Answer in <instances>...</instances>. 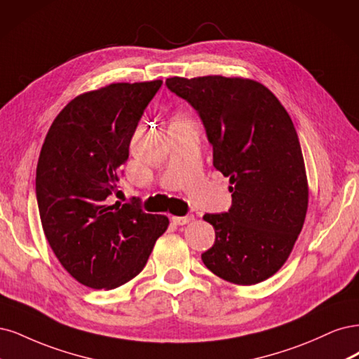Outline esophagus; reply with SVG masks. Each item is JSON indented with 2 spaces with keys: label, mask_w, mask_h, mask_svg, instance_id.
<instances>
[{
  "label": "esophagus",
  "mask_w": 359,
  "mask_h": 359,
  "mask_svg": "<svg viewBox=\"0 0 359 359\" xmlns=\"http://www.w3.org/2000/svg\"><path fill=\"white\" fill-rule=\"evenodd\" d=\"M171 221L176 225H187L191 221H194V215H187V216H172Z\"/></svg>",
  "instance_id": "esophagus-1"
}]
</instances>
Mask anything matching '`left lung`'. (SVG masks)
Instances as JSON below:
<instances>
[{
	"mask_svg": "<svg viewBox=\"0 0 359 359\" xmlns=\"http://www.w3.org/2000/svg\"><path fill=\"white\" fill-rule=\"evenodd\" d=\"M165 85L198 113L213 165L233 184L228 212L204 215L216 234L204 265L237 285L269 279L291 253L309 203L291 118L271 90L249 79L171 77Z\"/></svg>",
	"mask_w": 359,
	"mask_h": 359,
	"instance_id": "left-lung-1",
	"label": "left lung"
}]
</instances>
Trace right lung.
<instances>
[{
	"label": "right lung",
	"instance_id": "1",
	"mask_svg": "<svg viewBox=\"0 0 359 359\" xmlns=\"http://www.w3.org/2000/svg\"><path fill=\"white\" fill-rule=\"evenodd\" d=\"M161 85L113 83L79 95L46 135L36 176L43 231L62 267L85 286L131 280L168 226L135 196L110 204L137 125Z\"/></svg>",
	"mask_w": 359,
	"mask_h": 359
}]
</instances>
